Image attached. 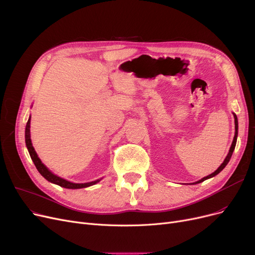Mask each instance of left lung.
I'll return each mask as SVG.
<instances>
[{
	"label": "left lung",
	"instance_id": "8db88e82",
	"mask_svg": "<svg viewBox=\"0 0 255 255\" xmlns=\"http://www.w3.org/2000/svg\"><path fill=\"white\" fill-rule=\"evenodd\" d=\"M234 114V118H235V137H234V140H233V143H232V146H231V148H230V151H229V153H228V155H227V157H226V159L223 160V162L220 164V167L214 172V173H212V174H210V175H208L207 177H204V178H202L201 180H199V181H197V182H194L193 184H197V183H201V182H203V181H205V180H207V179H209V178H212V177H214V176H216L217 174H219L224 168H226V166L227 164L229 163V161H230V159H231V157H232V154H233V152H234V150H235V147H236V143H237V137H238V118H237V115L235 114V113H233Z\"/></svg>",
	"mask_w": 255,
	"mask_h": 255
}]
</instances>
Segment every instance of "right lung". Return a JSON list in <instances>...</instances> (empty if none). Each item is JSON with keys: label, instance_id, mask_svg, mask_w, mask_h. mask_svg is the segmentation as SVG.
Returning a JSON list of instances; mask_svg holds the SVG:
<instances>
[{"label": "right lung", "instance_id": "add662e5", "mask_svg": "<svg viewBox=\"0 0 255 255\" xmlns=\"http://www.w3.org/2000/svg\"><path fill=\"white\" fill-rule=\"evenodd\" d=\"M29 128H31V117L28 118V121L26 123V127H25V145H26L28 153H29V155H31V158L34 161L37 170L39 171V173L45 179H46V180H48L51 183L57 184V185L62 186V187H65V188H70V189H78V188H84V187L92 186V185L98 183L101 180V179H98V180H96V181L87 182V183H73V182L65 180V179L54 175L51 171H49L47 169V167L45 166V164L41 161V159L38 157V155H37V153L35 151V149H34V147L32 145L31 130H29Z\"/></svg>", "mask_w": 255, "mask_h": 255}]
</instances>
